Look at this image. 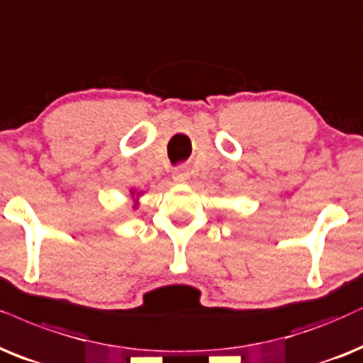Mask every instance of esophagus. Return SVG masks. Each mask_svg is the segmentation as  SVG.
I'll return each mask as SVG.
<instances>
[{"label":"esophagus","instance_id":"esophagus-1","mask_svg":"<svg viewBox=\"0 0 363 363\" xmlns=\"http://www.w3.org/2000/svg\"><path fill=\"white\" fill-rule=\"evenodd\" d=\"M172 179L174 182H179V184H181V182H186L187 179H189V172H187L186 169H176V171L172 172Z\"/></svg>","mask_w":363,"mask_h":363}]
</instances>
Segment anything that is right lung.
Listing matches in <instances>:
<instances>
[{
  "label": "right lung",
  "mask_w": 363,
  "mask_h": 363,
  "mask_svg": "<svg viewBox=\"0 0 363 363\" xmlns=\"http://www.w3.org/2000/svg\"><path fill=\"white\" fill-rule=\"evenodd\" d=\"M135 206H137V204H135ZM135 206H134V208H135Z\"/></svg>",
  "instance_id": "right-lung-1"
}]
</instances>
